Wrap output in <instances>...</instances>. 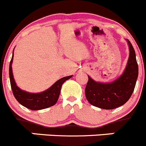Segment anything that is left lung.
<instances>
[{"instance_id":"obj_1","label":"left lung","mask_w":146,"mask_h":146,"mask_svg":"<svg viewBox=\"0 0 146 146\" xmlns=\"http://www.w3.org/2000/svg\"><path fill=\"white\" fill-rule=\"evenodd\" d=\"M129 55L122 74L111 82H96L88 76L85 96L91 105L103 109H113L124 105L132 96L138 76L135 51L128 40Z\"/></svg>"}]
</instances>
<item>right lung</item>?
Listing matches in <instances>:
<instances>
[{
  "label": "right lung",
  "mask_w": 146,
  "mask_h": 146,
  "mask_svg": "<svg viewBox=\"0 0 146 146\" xmlns=\"http://www.w3.org/2000/svg\"><path fill=\"white\" fill-rule=\"evenodd\" d=\"M13 58H14V51L9 64V77H10L12 92L17 101L23 106L33 111L47 109L56 104L63 83L66 80L70 79L72 75L61 78L45 91L37 93H29L20 89L16 84L12 72Z\"/></svg>",
  "instance_id": "obj_1"
}]
</instances>
